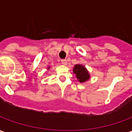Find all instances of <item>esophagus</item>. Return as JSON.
<instances>
[{
    "label": "esophagus",
    "mask_w": 132,
    "mask_h": 132,
    "mask_svg": "<svg viewBox=\"0 0 132 132\" xmlns=\"http://www.w3.org/2000/svg\"><path fill=\"white\" fill-rule=\"evenodd\" d=\"M61 63L63 64V65H66V64H67V61H66V59H62V60H61Z\"/></svg>",
    "instance_id": "1"
}]
</instances>
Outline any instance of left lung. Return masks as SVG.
I'll use <instances>...</instances> for the list:
<instances>
[{
	"instance_id": "8db88e82",
	"label": "left lung",
	"mask_w": 132,
	"mask_h": 132,
	"mask_svg": "<svg viewBox=\"0 0 132 132\" xmlns=\"http://www.w3.org/2000/svg\"><path fill=\"white\" fill-rule=\"evenodd\" d=\"M73 71L75 74H76L78 80H79V82L80 83L86 82V80H88L90 78V75L87 69L85 68V66H82L80 64L75 65Z\"/></svg>"
}]
</instances>
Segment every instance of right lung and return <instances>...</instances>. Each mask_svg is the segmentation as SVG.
Returning a JSON list of instances; mask_svg holds the SVG:
<instances>
[{
	"label": "right lung",
	"instance_id": "right-lung-1",
	"mask_svg": "<svg viewBox=\"0 0 132 132\" xmlns=\"http://www.w3.org/2000/svg\"><path fill=\"white\" fill-rule=\"evenodd\" d=\"M48 69H49V68H48Z\"/></svg>",
	"mask_w": 132,
	"mask_h": 132
}]
</instances>
